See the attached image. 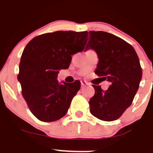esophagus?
Here are the masks:
<instances>
[{"label": "esophagus", "instance_id": "esophagus-1", "mask_svg": "<svg viewBox=\"0 0 153 153\" xmlns=\"http://www.w3.org/2000/svg\"><path fill=\"white\" fill-rule=\"evenodd\" d=\"M87 85H88V83H87L86 82H81V85H82V88H84V87L86 86Z\"/></svg>", "mask_w": 153, "mask_h": 153}]
</instances>
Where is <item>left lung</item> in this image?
I'll list each match as a JSON object with an SVG mask.
<instances>
[{"mask_svg": "<svg viewBox=\"0 0 153 153\" xmlns=\"http://www.w3.org/2000/svg\"><path fill=\"white\" fill-rule=\"evenodd\" d=\"M88 39L85 49H94L98 56L95 73L111 83L107 91L93 85L90 112L101 120H115L131 105L138 91L143 75L140 59L133 46L117 36L89 31Z\"/></svg>", "mask_w": 153, "mask_h": 153, "instance_id": "8db88e82", "label": "left lung"}]
</instances>
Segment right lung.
<instances>
[{
    "mask_svg": "<svg viewBox=\"0 0 153 153\" xmlns=\"http://www.w3.org/2000/svg\"><path fill=\"white\" fill-rule=\"evenodd\" d=\"M87 40V31H56L36 36L26 46L17 79L29 109L39 120H58L68 112L81 82L59 83L58 74L68 68L71 56L82 52Z\"/></svg>",
    "mask_w": 153,
    "mask_h": 153,
    "instance_id": "1",
    "label": "right lung"
}]
</instances>
